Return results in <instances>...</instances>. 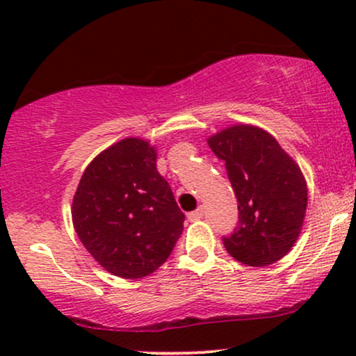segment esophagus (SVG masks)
<instances>
[{
    "instance_id": "34e87169",
    "label": "esophagus",
    "mask_w": 356,
    "mask_h": 356,
    "mask_svg": "<svg viewBox=\"0 0 356 356\" xmlns=\"http://www.w3.org/2000/svg\"><path fill=\"white\" fill-rule=\"evenodd\" d=\"M187 218H189V220H199V219H202V218H204L202 207H197V209H195V211L189 212V214H187Z\"/></svg>"
}]
</instances>
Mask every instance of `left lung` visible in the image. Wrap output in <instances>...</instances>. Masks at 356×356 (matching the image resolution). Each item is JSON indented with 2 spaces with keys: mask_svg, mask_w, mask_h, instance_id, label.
<instances>
[{
  "mask_svg": "<svg viewBox=\"0 0 356 356\" xmlns=\"http://www.w3.org/2000/svg\"><path fill=\"white\" fill-rule=\"evenodd\" d=\"M211 150L224 162L239 220L224 236L226 251L248 266H268L300 236L308 191L300 167L276 138L252 125H234L212 136Z\"/></svg>",
  "mask_w": 356,
  "mask_h": 356,
  "instance_id": "8db88e82",
  "label": "left lung"
}]
</instances>
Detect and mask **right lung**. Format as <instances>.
<instances>
[{"label": "right lung", "instance_id": "add662e5", "mask_svg": "<svg viewBox=\"0 0 356 356\" xmlns=\"http://www.w3.org/2000/svg\"><path fill=\"white\" fill-rule=\"evenodd\" d=\"M155 159L149 142L124 138L90 162L73 197V226L83 246L127 280L162 266L184 229L186 216Z\"/></svg>", "mask_w": 356, "mask_h": 356}]
</instances>
